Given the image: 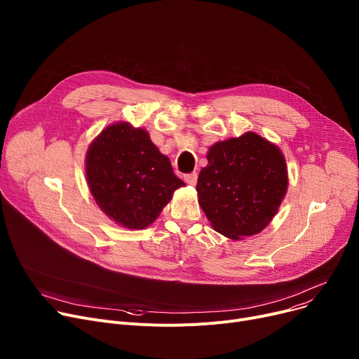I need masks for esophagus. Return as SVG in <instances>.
<instances>
[{"label":"esophagus","instance_id":"esophagus-1","mask_svg":"<svg viewBox=\"0 0 359 359\" xmlns=\"http://www.w3.org/2000/svg\"><path fill=\"white\" fill-rule=\"evenodd\" d=\"M183 179H184V182L187 183V184H191V186H195L196 184V182H198V173H187V175H184L183 176Z\"/></svg>","mask_w":359,"mask_h":359}]
</instances>
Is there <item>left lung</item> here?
<instances>
[{
  "label": "left lung",
  "mask_w": 359,
  "mask_h": 359,
  "mask_svg": "<svg viewBox=\"0 0 359 359\" xmlns=\"http://www.w3.org/2000/svg\"><path fill=\"white\" fill-rule=\"evenodd\" d=\"M206 158L196 191L214 230L233 240L260 233L287 194L288 170L280 149L246 132L217 142Z\"/></svg>",
  "instance_id": "8db88e82"
}]
</instances>
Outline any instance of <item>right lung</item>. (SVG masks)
Wrapping results in <instances>:
<instances>
[{
    "label": "right lung",
    "mask_w": 359,
    "mask_h": 359,
    "mask_svg": "<svg viewBox=\"0 0 359 359\" xmlns=\"http://www.w3.org/2000/svg\"><path fill=\"white\" fill-rule=\"evenodd\" d=\"M86 176L99 208L116 224L142 230L184 183L148 132L128 122L107 126L86 156Z\"/></svg>",
    "instance_id": "obj_1"
}]
</instances>
